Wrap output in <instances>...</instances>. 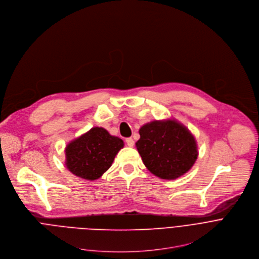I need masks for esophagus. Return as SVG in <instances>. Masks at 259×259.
<instances>
[{
	"mask_svg": "<svg viewBox=\"0 0 259 259\" xmlns=\"http://www.w3.org/2000/svg\"><path fill=\"white\" fill-rule=\"evenodd\" d=\"M125 142H126V145H127L128 147H133V146L135 145V141H134L132 138L125 139Z\"/></svg>",
	"mask_w": 259,
	"mask_h": 259,
	"instance_id": "esophagus-1",
	"label": "esophagus"
}]
</instances>
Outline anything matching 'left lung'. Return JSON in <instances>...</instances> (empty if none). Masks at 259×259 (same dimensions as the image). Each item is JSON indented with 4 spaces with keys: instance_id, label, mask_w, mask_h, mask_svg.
<instances>
[{
    "instance_id": "1",
    "label": "left lung",
    "mask_w": 259,
    "mask_h": 259,
    "mask_svg": "<svg viewBox=\"0 0 259 259\" xmlns=\"http://www.w3.org/2000/svg\"><path fill=\"white\" fill-rule=\"evenodd\" d=\"M136 143L145 166L154 176L175 180L188 172L198 157L197 143L190 131L175 119L144 124Z\"/></svg>"
}]
</instances>
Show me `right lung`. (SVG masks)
<instances>
[{"label": "right lung", "instance_id": "add662e5", "mask_svg": "<svg viewBox=\"0 0 259 259\" xmlns=\"http://www.w3.org/2000/svg\"><path fill=\"white\" fill-rule=\"evenodd\" d=\"M123 145L105 128L93 127L65 148L66 167L78 178L95 181L111 166Z\"/></svg>", "mask_w": 259, "mask_h": 259}]
</instances>
